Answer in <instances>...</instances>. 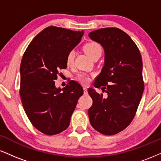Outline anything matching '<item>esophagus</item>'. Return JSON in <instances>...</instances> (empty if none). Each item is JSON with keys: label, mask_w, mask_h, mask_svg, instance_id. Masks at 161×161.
I'll return each mask as SVG.
<instances>
[{"label": "esophagus", "mask_w": 161, "mask_h": 161, "mask_svg": "<svg viewBox=\"0 0 161 161\" xmlns=\"http://www.w3.org/2000/svg\"><path fill=\"white\" fill-rule=\"evenodd\" d=\"M83 90H84V94L86 95L87 94V88L86 87H83Z\"/></svg>", "instance_id": "34e87169"}]
</instances>
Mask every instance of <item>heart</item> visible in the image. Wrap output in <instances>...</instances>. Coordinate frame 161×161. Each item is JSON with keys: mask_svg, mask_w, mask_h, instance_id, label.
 <instances>
[{"mask_svg": "<svg viewBox=\"0 0 161 161\" xmlns=\"http://www.w3.org/2000/svg\"><path fill=\"white\" fill-rule=\"evenodd\" d=\"M83 50L87 53V55L92 59L97 56L101 57V53H102V47H101V46L98 43H97L95 42H87L83 46ZM74 51H71L68 53L67 56H66V64L68 66H70L73 64V61H74ZM77 79H78L79 81H80L82 83H88L90 81L89 77L84 74L79 75Z\"/></svg>", "mask_w": 161, "mask_h": 161, "instance_id": "obj_1", "label": "heart"}]
</instances>
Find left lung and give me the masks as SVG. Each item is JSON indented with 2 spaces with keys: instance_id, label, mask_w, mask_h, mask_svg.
<instances>
[{
  "instance_id": "8db88e82",
  "label": "left lung",
  "mask_w": 161,
  "mask_h": 161,
  "mask_svg": "<svg viewBox=\"0 0 161 161\" xmlns=\"http://www.w3.org/2000/svg\"><path fill=\"white\" fill-rule=\"evenodd\" d=\"M88 36L104 51V66L94 86L108 93L104 97L94 88L88 89L93 101L88 111L90 123L97 132L112 136L130 124L142 99V56L132 38L117 28H103Z\"/></svg>"
}]
</instances>
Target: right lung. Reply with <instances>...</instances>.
Segmentation results:
<instances>
[{"label": "right lung", "instance_id": "1", "mask_svg": "<svg viewBox=\"0 0 161 161\" xmlns=\"http://www.w3.org/2000/svg\"><path fill=\"white\" fill-rule=\"evenodd\" d=\"M84 31L49 26L28 46L20 64V97L24 110L38 131L53 136L68 128L77 101L83 95L80 84L71 80L56 88L59 71L67 67L66 56L80 42Z\"/></svg>", "mask_w": 161, "mask_h": 161}]
</instances>
